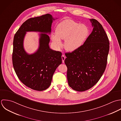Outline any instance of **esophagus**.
Wrapping results in <instances>:
<instances>
[{"mask_svg":"<svg viewBox=\"0 0 121 121\" xmlns=\"http://www.w3.org/2000/svg\"><path fill=\"white\" fill-rule=\"evenodd\" d=\"M65 56L64 55H63L62 56V62L63 63H64V62H65Z\"/></svg>","mask_w":121,"mask_h":121,"instance_id":"esophagus-1","label":"esophagus"}]
</instances>
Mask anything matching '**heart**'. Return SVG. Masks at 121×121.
<instances>
[{"label":"heart","mask_w":121,"mask_h":121,"mask_svg":"<svg viewBox=\"0 0 121 121\" xmlns=\"http://www.w3.org/2000/svg\"><path fill=\"white\" fill-rule=\"evenodd\" d=\"M89 34L87 26L69 19L65 20L58 25L55 30L56 35L51 39L57 49L62 48L61 40H65L64 47L68 51H74L84 43Z\"/></svg>","instance_id":"heart-1"}]
</instances>
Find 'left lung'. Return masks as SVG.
I'll return each instance as SVG.
<instances>
[{
    "mask_svg": "<svg viewBox=\"0 0 121 121\" xmlns=\"http://www.w3.org/2000/svg\"><path fill=\"white\" fill-rule=\"evenodd\" d=\"M93 31L78 49L65 54L69 86L83 92L94 86L104 72L109 49L108 36L96 20H90Z\"/></svg>",
    "mask_w": 121,
    "mask_h": 121,
    "instance_id": "8db88e82",
    "label": "left lung"
}]
</instances>
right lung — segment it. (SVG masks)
<instances>
[{
	"label": "right lung",
	"mask_w": 121,
	"mask_h": 121,
	"mask_svg": "<svg viewBox=\"0 0 121 121\" xmlns=\"http://www.w3.org/2000/svg\"><path fill=\"white\" fill-rule=\"evenodd\" d=\"M55 19L50 14L28 19L14 35L12 60L13 68L19 79L26 86L43 91L50 86L57 67L62 64V53L49 48L51 25ZM26 31H38L39 46L32 54L24 50L23 42Z\"/></svg>",
	"instance_id": "add662e5"
}]
</instances>
